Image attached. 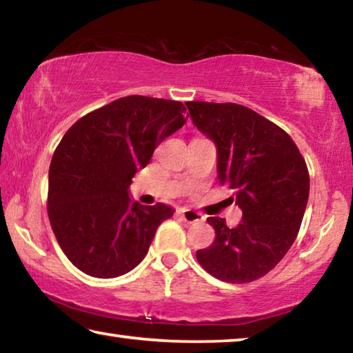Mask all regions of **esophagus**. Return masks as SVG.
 I'll use <instances>...</instances> for the list:
<instances>
[{"label": "esophagus", "instance_id": "1", "mask_svg": "<svg viewBox=\"0 0 353 353\" xmlns=\"http://www.w3.org/2000/svg\"><path fill=\"white\" fill-rule=\"evenodd\" d=\"M179 213H181V216L185 223L188 224H194V223H201V221H204V216H202L199 212L191 210V208H182Z\"/></svg>", "mask_w": 353, "mask_h": 353}]
</instances>
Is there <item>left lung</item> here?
Listing matches in <instances>:
<instances>
[{
  "label": "left lung",
  "mask_w": 353,
  "mask_h": 353,
  "mask_svg": "<svg viewBox=\"0 0 353 353\" xmlns=\"http://www.w3.org/2000/svg\"><path fill=\"white\" fill-rule=\"evenodd\" d=\"M187 107L216 146L219 183L234 190L243 212L235 227L207 218L216 236L196 259L223 282H252L276 268L301 229L310 193L305 160L283 129L248 107L202 101Z\"/></svg>",
  "instance_id": "obj_1"
}]
</instances>
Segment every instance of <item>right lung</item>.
Here are the masks:
<instances>
[{
  "mask_svg": "<svg viewBox=\"0 0 353 353\" xmlns=\"http://www.w3.org/2000/svg\"><path fill=\"white\" fill-rule=\"evenodd\" d=\"M179 101L126 97L87 113L59 143L48 177V216L59 246L82 272L113 279L145 259L170 205L129 198L135 172L187 118Z\"/></svg>",
  "mask_w": 353,
  "mask_h": 353,
  "instance_id": "add662e5",
  "label": "right lung"
}]
</instances>
